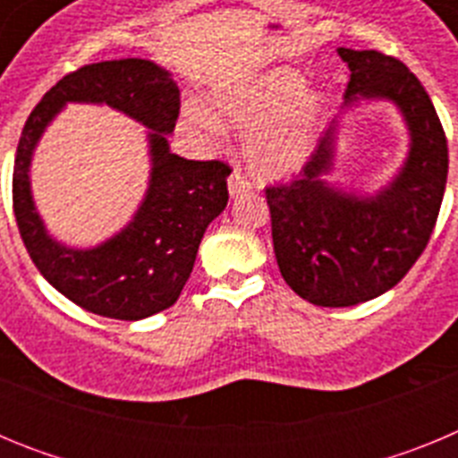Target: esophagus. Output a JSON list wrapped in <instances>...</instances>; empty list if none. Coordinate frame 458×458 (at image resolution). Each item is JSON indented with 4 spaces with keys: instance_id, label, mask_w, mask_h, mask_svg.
Returning <instances> with one entry per match:
<instances>
[{
    "instance_id": "obj_1",
    "label": "esophagus",
    "mask_w": 458,
    "mask_h": 458,
    "mask_svg": "<svg viewBox=\"0 0 458 458\" xmlns=\"http://www.w3.org/2000/svg\"><path fill=\"white\" fill-rule=\"evenodd\" d=\"M250 188H252V183H250L248 176H245V174H242L238 167L233 169L232 176H229V194H232V197H236V194L248 192Z\"/></svg>"
}]
</instances>
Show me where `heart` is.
Instances as JSON below:
<instances>
[{
	"instance_id": "heart-1",
	"label": "heart",
	"mask_w": 458,
	"mask_h": 458,
	"mask_svg": "<svg viewBox=\"0 0 458 458\" xmlns=\"http://www.w3.org/2000/svg\"><path fill=\"white\" fill-rule=\"evenodd\" d=\"M213 103L229 123L252 125L245 151L250 165L266 176H286L305 165L327 109L326 96L307 87L301 71L286 66L222 84ZM183 125L199 137L222 131V121L197 103L183 107Z\"/></svg>"
}]
</instances>
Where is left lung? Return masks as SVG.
<instances>
[{
    "instance_id": "obj_1",
    "label": "left lung",
    "mask_w": 458,
    "mask_h": 458,
    "mask_svg": "<svg viewBox=\"0 0 458 458\" xmlns=\"http://www.w3.org/2000/svg\"><path fill=\"white\" fill-rule=\"evenodd\" d=\"M351 80L344 107L390 100L411 135L403 167L376 194L327 183L337 119L291 183L266 188L279 273L318 307H351L399 284L434 233L447 183V140L422 82L406 64L378 50L337 47Z\"/></svg>"
}]
</instances>
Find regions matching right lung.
<instances>
[{
    "label": "right lung",
    "mask_w": 458,
    "mask_h": 458,
    "mask_svg": "<svg viewBox=\"0 0 458 458\" xmlns=\"http://www.w3.org/2000/svg\"><path fill=\"white\" fill-rule=\"evenodd\" d=\"M66 102L109 104L152 131L145 201L119 234L89 250L55 242L30 197L33 148ZM179 109L181 91L165 68L148 59H114L68 72L40 98L22 128L13 165V213L24 248L59 293L98 317L140 321L179 301L206 226L229 201V165L185 160L169 151L167 135Z\"/></svg>",
    "instance_id": "obj_1"
}]
</instances>
